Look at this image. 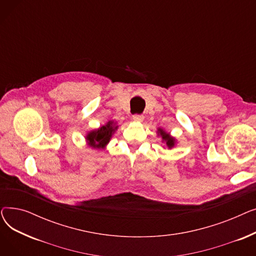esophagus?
Segmentation results:
<instances>
[{"label": "esophagus", "mask_w": 256, "mask_h": 256, "mask_svg": "<svg viewBox=\"0 0 256 256\" xmlns=\"http://www.w3.org/2000/svg\"><path fill=\"white\" fill-rule=\"evenodd\" d=\"M132 119L135 121H139V122H141V121H143V119H144V116L141 114H135L132 116Z\"/></svg>", "instance_id": "obj_1"}]
</instances>
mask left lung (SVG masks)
Masks as SVG:
<instances>
[{"instance_id":"1","label":"left lung","mask_w":256,"mask_h":256,"mask_svg":"<svg viewBox=\"0 0 256 256\" xmlns=\"http://www.w3.org/2000/svg\"><path fill=\"white\" fill-rule=\"evenodd\" d=\"M158 132L160 134V136H162V139H163V141L166 143L168 148H172V147L174 146V143H176V139H174L173 137H171V136L169 135V134H167L165 130H160V128L158 130Z\"/></svg>"}]
</instances>
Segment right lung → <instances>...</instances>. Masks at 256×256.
I'll use <instances>...</instances> for the list:
<instances>
[{"instance_id":"right-lung-1","label":"right lung","mask_w":256,"mask_h":256,"mask_svg":"<svg viewBox=\"0 0 256 256\" xmlns=\"http://www.w3.org/2000/svg\"><path fill=\"white\" fill-rule=\"evenodd\" d=\"M117 128L118 126L114 124L113 121H109L106 126H102L98 130L90 132L86 137L89 146L93 147V148H104L110 141Z\"/></svg>"}]
</instances>
